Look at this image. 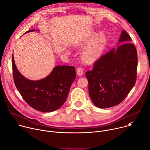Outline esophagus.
<instances>
[{
	"instance_id": "34e87169",
	"label": "esophagus",
	"mask_w": 150,
	"mask_h": 150,
	"mask_svg": "<svg viewBox=\"0 0 150 150\" xmlns=\"http://www.w3.org/2000/svg\"><path fill=\"white\" fill-rule=\"evenodd\" d=\"M76 74L78 76H81L83 74V69L82 67H78L76 69Z\"/></svg>"
}]
</instances>
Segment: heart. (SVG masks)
Here are the masks:
<instances>
[{"label": "heart", "mask_w": 150, "mask_h": 150, "mask_svg": "<svg viewBox=\"0 0 150 150\" xmlns=\"http://www.w3.org/2000/svg\"><path fill=\"white\" fill-rule=\"evenodd\" d=\"M107 42L108 38L104 33L98 35L97 33H93L90 34L81 43L82 46L91 43L82 54L83 61L87 63H92L97 60L104 52Z\"/></svg>", "instance_id": "heart-1"}]
</instances>
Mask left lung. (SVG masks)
<instances>
[{
    "label": "left lung",
    "instance_id": "left-lung-1",
    "mask_svg": "<svg viewBox=\"0 0 150 150\" xmlns=\"http://www.w3.org/2000/svg\"><path fill=\"white\" fill-rule=\"evenodd\" d=\"M132 38L122 31L116 49L101 56L92 71L85 74L90 97L97 108H109L120 103L134 87L137 81V51Z\"/></svg>",
    "mask_w": 150,
    "mask_h": 150
}]
</instances>
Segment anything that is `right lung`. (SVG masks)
I'll use <instances>...</instances> for the list:
<instances>
[{
	"mask_svg": "<svg viewBox=\"0 0 150 150\" xmlns=\"http://www.w3.org/2000/svg\"><path fill=\"white\" fill-rule=\"evenodd\" d=\"M35 31L29 30L25 34ZM12 59L15 86L31 108L42 112H50L59 109L66 101L76 77L74 67L56 66L47 77L31 81L20 74L16 67L13 55Z\"/></svg>",
	"mask_w": 150,
	"mask_h": 150,
	"instance_id": "1",
	"label": "right lung"
}]
</instances>
